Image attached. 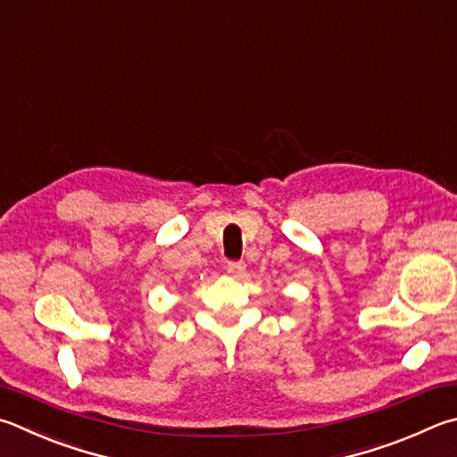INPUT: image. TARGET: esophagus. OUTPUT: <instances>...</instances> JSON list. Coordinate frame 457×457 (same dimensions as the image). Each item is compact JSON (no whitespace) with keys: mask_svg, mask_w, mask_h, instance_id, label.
Segmentation results:
<instances>
[{"mask_svg":"<svg viewBox=\"0 0 457 457\" xmlns=\"http://www.w3.org/2000/svg\"><path fill=\"white\" fill-rule=\"evenodd\" d=\"M228 273L231 278H244V273H245V263L244 262H231V263H228Z\"/></svg>","mask_w":457,"mask_h":457,"instance_id":"34e87169","label":"esophagus"}]
</instances>
